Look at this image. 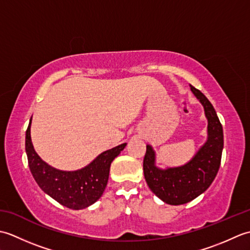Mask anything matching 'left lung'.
<instances>
[{"mask_svg": "<svg viewBox=\"0 0 250 250\" xmlns=\"http://www.w3.org/2000/svg\"><path fill=\"white\" fill-rule=\"evenodd\" d=\"M191 91L204 106L208 120V137L192 160L183 167L160 169L155 166V151L146 146L143 162L148 187L159 199L171 205L188 203L209 187L220 167L224 132L213 105L200 90L190 86Z\"/></svg>", "mask_w": 250, "mask_h": 250, "instance_id": "1", "label": "left lung"}]
</instances>
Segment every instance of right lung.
<instances>
[{"instance_id": "right-lung-1", "label": "right lung", "mask_w": 250, "mask_h": 250, "mask_svg": "<svg viewBox=\"0 0 250 250\" xmlns=\"http://www.w3.org/2000/svg\"><path fill=\"white\" fill-rule=\"evenodd\" d=\"M31 120L25 132V152L30 171L40 188L71 209L86 208L97 202L107 185L110 163L124 150L126 143L102 152L78 171H60L45 163L35 152L31 142Z\"/></svg>"}]
</instances>
